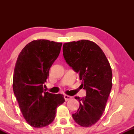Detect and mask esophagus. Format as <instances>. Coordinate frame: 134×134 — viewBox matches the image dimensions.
Here are the masks:
<instances>
[{
  "mask_svg": "<svg viewBox=\"0 0 134 134\" xmlns=\"http://www.w3.org/2000/svg\"><path fill=\"white\" fill-rule=\"evenodd\" d=\"M64 99H65V101H67L70 100V99L72 98L71 96H68V95H64Z\"/></svg>",
  "mask_w": 134,
  "mask_h": 134,
  "instance_id": "34e87169",
  "label": "esophagus"
}]
</instances>
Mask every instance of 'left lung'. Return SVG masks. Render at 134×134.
I'll return each instance as SVG.
<instances>
[{"label": "left lung", "instance_id": "left-lung-1", "mask_svg": "<svg viewBox=\"0 0 134 134\" xmlns=\"http://www.w3.org/2000/svg\"><path fill=\"white\" fill-rule=\"evenodd\" d=\"M63 55L67 64L79 73L86 96L80 98L77 111L72 115L79 125L89 127L100 119L112 87L111 66L101 48L92 41L65 43Z\"/></svg>", "mask_w": 134, "mask_h": 134}]
</instances>
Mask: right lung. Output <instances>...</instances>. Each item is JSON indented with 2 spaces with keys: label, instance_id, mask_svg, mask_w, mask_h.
I'll list each match as a JSON object with an SVG mask.
<instances>
[{
  "label": "right lung",
  "instance_id": "right-lung-1",
  "mask_svg": "<svg viewBox=\"0 0 134 134\" xmlns=\"http://www.w3.org/2000/svg\"><path fill=\"white\" fill-rule=\"evenodd\" d=\"M62 43L33 40L20 52L15 65L13 87L23 117L29 125L41 128L54 120L64 95L43 90V84L60 52Z\"/></svg>",
  "mask_w": 134,
  "mask_h": 134
}]
</instances>
